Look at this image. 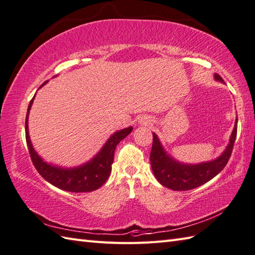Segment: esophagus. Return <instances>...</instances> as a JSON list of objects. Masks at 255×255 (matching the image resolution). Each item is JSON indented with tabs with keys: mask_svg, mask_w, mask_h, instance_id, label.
Instances as JSON below:
<instances>
[{
	"mask_svg": "<svg viewBox=\"0 0 255 255\" xmlns=\"http://www.w3.org/2000/svg\"><path fill=\"white\" fill-rule=\"evenodd\" d=\"M139 121L141 124H145V125H149L150 124V121H147V118H140Z\"/></svg>",
	"mask_w": 255,
	"mask_h": 255,
	"instance_id": "obj_1",
	"label": "esophagus"
}]
</instances>
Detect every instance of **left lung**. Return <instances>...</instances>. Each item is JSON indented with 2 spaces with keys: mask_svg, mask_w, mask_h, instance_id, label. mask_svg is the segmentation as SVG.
I'll use <instances>...</instances> for the list:
<instances>
[{
  "mask_svg": "<svg viewBox=\"0 0 255 255\" xmlns=\"http://www.w3.org/2000/svg\"><path fill=\"white\" fill-rule=\"evenodd\" d=\"M216 81L224 82L222 77L214 74ZM237 137V120L229 142L222 154L215 159L199 164H187L177 161L164 149L157 134L153 132V145L150 154L151 167L157 181L171 190L186 191L202 186L220 174L232 155Z\"/></svg>",
  "mask_w": 255,
  "mask_h": 255,
  "instance_id": "obj_1",
  "label": "left lung"
}]
</instances>
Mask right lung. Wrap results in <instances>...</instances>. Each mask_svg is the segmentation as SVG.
<instances>
[{
  "label": "right lung",
  "mask_w": 255,
  "mask_h": 255,
  "mask_svg": "<svg viewBox=\"0 0 255 255\" xmlns=\"http://www.w3.org/2000/svg\"><path fill=\"white\" fill-rule=\"evenodd\" d=\"M45 84H47V80L43 82V84L40 86V88H42ZM34 98L35 94L28 106L25 129L29 153H30L31 161L34 165L35 169L38 170V173L42 176L46 181H49L51 185L55 186L56 188H60L64 191L90 192L93 190H97L101 186H103V183L108 180L111 174L116 146L123 139H125L127 135L132 131V127L130 126L121 130H117V131L112 134L108 139V141L105 142L102 149H101L97 154L87 163L78 165V166L75 167L58 166V165H54L43 161V158L34 150L32 142L30 140L28 129V117L29 113H30Z\"/></svg>",
  "instance_id": "add662e5"
}]
</instances>
